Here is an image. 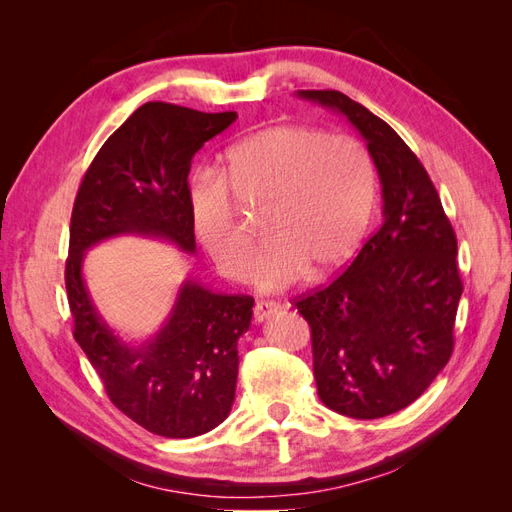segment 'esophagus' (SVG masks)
Masks as SVG:
<instances>
[{
  "label": "esophagus",
  "mask_w": 512,
  "mask_h": 512,
  "mask_svg": "<svg viewBox=\"0 0 512 512\" xmlns=\"http://www.w3.org/2000/svg\"><path fill=\"white\" fill-rule=\"evenodd\" d=\"M277 309H280V305L273 303V301H258V303L254 305V320H256V322L267 320L271 314L277 312Z\"/></svg>",
  "instance_id": "esophagus-1"
}]
</instances>
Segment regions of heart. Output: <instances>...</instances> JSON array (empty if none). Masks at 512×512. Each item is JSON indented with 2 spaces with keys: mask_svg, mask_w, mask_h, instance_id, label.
<instances>
[{
  "mask_svg": "<svg viewBox=\"0 0 512 512\" xmlns=\"http://www.w3.org/2000/svg\"><path fill=\"white\" fill-rule=\"evenodd\" d=\"M260 211L267 243L247 267L258 290L275 292L333 273L354 254L376 200L367 149L348 136L305 126L258 130L226 151L218 177L190 190L198 243L226 277L239 280L252 237L239 209Z\"/></svg>",
  "mask_w": 512,
  "mask_h": 512,
  "instance_id": "b5f03b06",
  "label": "heart"
}]
</instances>
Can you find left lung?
I'll list each match as a JSON object with an SVG mask.
<instances>
[{
  "label": "left lung",
  "mask_w": 512,
  "mask_h": 512,
  "mask_svg": "<svg viewBox=\"0 0 512 512\" xmlns=\"http://www.w3.org/2000/svg\"><path fill=\"white\" fill-rule=\"evenodd\" d=\"M299 98L342 113L378 168L380 228L342 275L294 305L312 329L322 404L382 418L421 397L451 359L463 292L457 237L425 166L389 123L335 89Z\"/></svg>",
  "instance_id": "obj_1"
}]
</instances>
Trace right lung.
<instances>
[{
  "instance_id": "right-lung-1",
  "label": "right lung",
  "mask_w": 512,
  "mask_h": 512,
  "mask_svg": "<svg viewBox=\"0 0 512 512\" xmlns=\"http://www.w3.org/2000/svg\"><path fill=\"white\" fill-rule=\"evenodd\" d=\"M235 119V111L200 113L147 102L108 136L74 198L66 260L74 339L115 408L162 438L200 436L230 414L237 342L250 329L254 299L185 280L160 333L132 348L108 329L91 303L83 258L91 245L117 235L160 237L192 254V158Z\"/></svg>"
}]
</instances>
